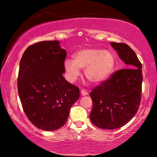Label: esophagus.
<instances>
[{"label": "esophagus", "mask_w": 157, "mask_h": 157, "mask_svg": "<svg viewBox=\"0 0 157 157\" xmlns=\"http://www.w3.org/2000/svg\"><path fill=\"white\" fill-rule=\"evenodd\" d=\"M81 94H82V96H86V95L89 94V91L85 89H82L81 90Z\"/></svg>", "instance_id": "obj_1"}]
</instances>
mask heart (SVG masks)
Here are the masks:
<instances>
[{
	"label": "heart",
	"mask_w": 157,
	"mask_h": 157,
	"mask_svg": "<svg viewBox=\"0 0 157 157\" xmlns=\"http://www.w3.org/2000/svg\"><path fill=\"white\" fill-rule=\"evenodd\" d=\"M115 63V56L111 52L97 48H85L75 52L74 59H66L63 68L69 82H75L80 75V68H85V76L90 82L100 83L111 76Z\"/></svg>",
	"instance_id": "b5f03b06"
}]
</instances>
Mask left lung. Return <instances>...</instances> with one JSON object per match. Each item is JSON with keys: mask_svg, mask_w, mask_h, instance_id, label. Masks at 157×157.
Returning a JSON list of instances; mask_svg holds the SVG:
<instances>
[{"mask_svg": "<svg viewBox=\"0 0 157 157\" xmlns=\"http://www.w3.org/2000/svg\"><path fill=\"white\" fill-rule=\"evenodd\" d=\"M111 46L127 68L113 73L89 94L93 102L91 121L109 130L125 125L137 112L142 82V64L133 49L123 43H111Z\"/></svg>", "mask_w": 157, "mask_h": 157, "instance_id": "obj_1", "label": "left lung"}]
</instances>
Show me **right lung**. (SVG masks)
<instances>
[{
	"mask_svg": "<svg viewBox=\"0 0 157 157\" xmlns=\"http://www.w3.org/2000/svg\"><path fill=\"white\" fill-rule=\"evenodd\" d=\"M66 51L58 40L29 46L20 62L17 90L22 107L37 128L55 131L64 125L80 89L64 78Z\"/></svg>",
	"mask_w": 157,
	"mask_h": 157,
	"instance_id": "obj_1",
	"label": "right lung"
}]
</instances>
